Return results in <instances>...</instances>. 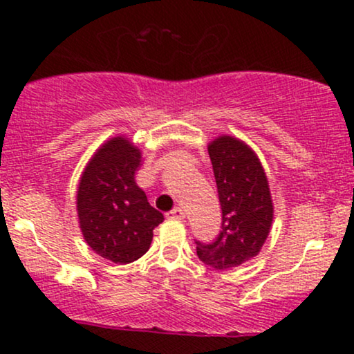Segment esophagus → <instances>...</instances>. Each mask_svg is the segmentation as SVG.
<instances>
[{
  "label": "esophagus",
  "instance_id": "34e87169",
  "mask_svg": "<svg viewBox=\"0 0 354 354\" xmlns=\"http://www.w3.org/2000/svg\"><path fill=\"white\" fill-rule=\"evenodd\" d=\"M166 216L171 218V219H183V218H185V211H183L180 206H178V208L168 211V213H166Z\"/></svg>",
  "mask_w": 354,
  "mask_h": 354
}]
</instances>
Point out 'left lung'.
<instances>
[{
  "instance_id": "obj_1",
  "label": "left lung",
  "mask_w": 354,
  "mask_h": 354,
  "mask_svg": "<svg viewBox=\"0 0 354 354\" xmlns=\"http://www.w3.org/2000/svg\"><path fill=\"white\" fill-rule=\"evenodd\" d=\"M208 153L221 203V231L196 243V254L214 270H230L259 253L273 223L268 178L253 149L233 136L211 141Z\"/></svg>"
}]
</instances>
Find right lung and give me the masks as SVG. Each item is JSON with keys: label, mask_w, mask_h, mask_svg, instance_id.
Masks as SVG:
<instances>
[{"label": "right lung", "mask_w": 354, "mask_h": 354, "mask_svg": "<svg viewBox=\"0 0 354 354\" xmlns=\"http://www.w3.org/2000/svg\"><path fill=\"white\" fill-rule=\"evenodd\" d=\"M140 163V149L116 136L93 154L80 180L76 209L84 241L116 265L141 258L165 219L135 183Z\"/></svg>", "instance_id": "add662e5"}]
</instances>
